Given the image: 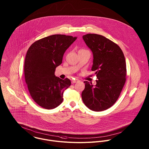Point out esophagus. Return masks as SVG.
I'll list each match as a JSON object with an SVG mask.
<instances>
[{"mask_svg": "<svg viewBox=\"0 0 149 149\" xmlns=\"http://www.w3.org/2000/svg\"><path fill=\"white\" fill-rule=\"evenodd\" d=\"M78 81H79V80H72V84H73V83H77V82H78Z\"/></svg>", "mask_w": 149, "mask_h": 149, "instance_id": "34e87169", "label": "esophagus"}]
</instances>
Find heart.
<instances>
[{
	"mask_svg": "<svg viewBox=\"0 0 149 149\" xmlns=\"http://www.w3.org/2000/svg\"><path fill=\"white\" fill-rule=\"evenodd\" d=\"M81 50H85V49H81Z\"/></svg>",
	"mask_w": 149,
	"mask_h": 149,
	"instance_id": "1",
	"label": "heart"
}]
</instances>
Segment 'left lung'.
<instances>
[{
    "mask_svg": "<svg viewBox=\"0 0 149 149\" xmlns=\"http://www.w3.org/2000/svg\"><path fill=\"white\" fill-rule=\"evenodd\" d=\"M93 54L92 70L97 79L95 86L84 81L81 96L89 109L103 111L118 99L126 80V63L120 47L105 37L96 34L83 36Z\"/></svg>",
    "mask_w": 149,
    "mask_h": 149,
    "instance_id": "1",
    "label": "left lung"
}]
</instances>
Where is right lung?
<instances>
[{
  "mask_svg": "<svg viewBox=\"0 0 149 149\" xmlns=\"http://www.w3.org/2000/svg\"><path fill=\"white\" fill-rule=\"evenodd\" d=\"M76 37L63 34L50 36L33 43L27 50L24 65L26 83L33 100L43 108L51 109L62 103L63 93L71 85L54 74L62 63L66 50Z\"/></svg>",
  "mask_w": 149,
  "mask_h": 149,
  "instance_id": "add662e5",
  "label": "right lung"
}]
</instances>
